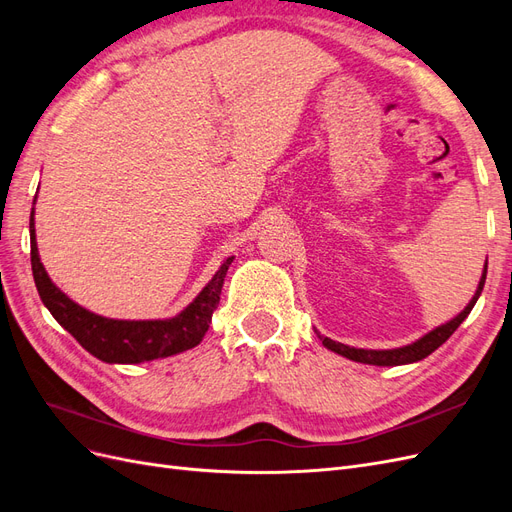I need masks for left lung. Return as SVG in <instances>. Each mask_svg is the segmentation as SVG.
Segmentation results:
<instances>
[{
  "mask_svg": "<svg viewBox=\"0 0 512 512\" xmlns=\"http://www.w3.org/2000/svg\"><path fill=\"white\" fill-rule=\"evenodd\" d=\"M485 277H487V265H485V271H483V277H480L478 282V288L474 292L472 301L466 305V309H463L461 314H457L453 320H448L446 324H440V327H436L433 331H429L427 335H423L421 339H416V342L408 344V346H401V348H393V350H365V348H352V346H346V344H339V342H333V339L329 337H322L318 333V337L322 339V346L329 348L337 354L346 356V359L350 361H356V363H365V365H380V367H393V365H408V363H416V361H423L425 356H429L433 350H438L448 337H451L457 329L459 324L468 318V314L472 312V307L476 305L480 292H483V286H485Z\"/></svg>",
  "mask_w": 512,
  "mask_h": 512,
  "instance_id": "1",
  "label": "left lung"
}]
</instances>
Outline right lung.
Masks as SVG:
<instances>
[{
    "label": "right lung",
    "mask_w": 512,
    "mask_h": 512,
    "mask_svg": "<svg viewBox=\"0 0 512 512\" xmlns=\"http://www.w3.org/2000/svg\"><path fill=\"white\" fill-rule=\"evenodd\" d=\"M36 205V198H34ZM29 239H32V271L38 294L53 318L64 327L89 354L104 363H145L190 350L203 342L211 316L220 303L224 277L235 256L222 262L211 282L198 297L175 318L166 320H115L98 316L66 297L53 282L38 256L34 211L29 215Z\"/></svg>",
    "instance_id": "1"
}]
</instances>
